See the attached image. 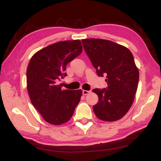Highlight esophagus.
<instances>
[{
    "label": "esophagus",
    "instance_id": "1",
    "mask_svg": "<svg viewBox=\"0 0 161 161\" xmlns=\"http://www.w3.org/2000/svg\"><path fill=\"white\" fill-rule=\"evenodd\" d=\"M89 93V91H86V90H83L82 91V94L83 95H86Z\"/></svg>",
    "mask_w": 161,
    "mask_h": 161
}]
</instances>
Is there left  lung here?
Listing matches in <instances>:
<instances>
[{
    "mask_svg": "<svg viewBox=\"0 0 161 161\" xmlns=\"http://www.w3.org/2000/svg\"><path fill=\"white\" fill-rule=\"evenodd\" d=\"M99 77L105 76L107 89H94L99 102L93 107L97 118L105 121L121 119L132 106L139 72L132 53L123 45L107 40H81Z\"/></svg>",
    "mask_w": 161,
    "mask_h": 161,
    "instance_id": "8db88e82",
    "label": "left lung"
}]
</instances>
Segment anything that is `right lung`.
I'll use <instances>...</instances> for the list:
<instances>
[{"label":"right lung","mask_w":161,"mask_h":161,"mask_svg":"<svg viewBox=\"0 0 161 161\" xmlns=\"http://www.w3.org/2000/svg\"><path fill=\"white\" fill-rule=\"evenodd\" d=\"M80 40H66L47 46L32 57L27 69V88L32 105L43 119L61 125L72 118L82 91L62 89L58 82L66 77L67 64L80 55Z\"/></svg>","instance_id":"add662e5"}]
</instances>
